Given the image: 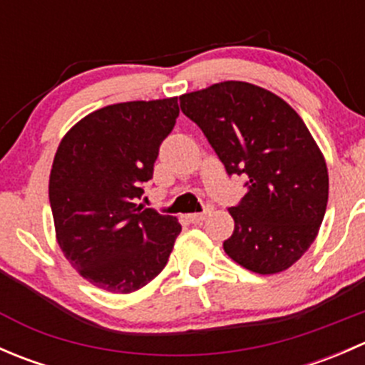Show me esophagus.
I'll return each mask as SVG.
<instances>
[{"mask_svg":"<svg viewBox=\"0 0 365 365\" xmlns=\"http://www.w3.org/2000/svg\"><path fill=\"white\" fill-rule=\"evenodd\" d=\"M206 215H210V210H205V212H201V213H190L189 219H190V222L197 224V222H203V220L206 219Z\"/></svg>","mask_w":365,"mask_h":365,"instance_id":"esophagus-1","label":"esophagus"}]
</instances>
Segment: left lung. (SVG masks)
Returning a JSON list of instances; mask_svg holds the SVG:
<instances>
[{
	"mask_svg": "<svg viewBox=\"0 0 365 365\" xmlns=\"http://www.w3.org/2000/svg\"><path fill=\"white\" fill-rule=\"evenodd\" d=\"M227 175L247 176V192L230 213L224 251L261 275L279 274L311 247L329 201L322 150L288 102L244 81H224L180 97Z\"/></svg>",
	"mask_w": 365,
	"mask_h": 365,
	"instance_id": "1",
	"label": "left lung"
}]
</instances>
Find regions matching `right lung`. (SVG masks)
<instances>
[{
  "label": "right lung",
  "instance_id": "right-lung-1",
  "mask_svg": "<svg viewBox=\"0 0 365 365\" xmlns=\"http://www.w3.org/2000/svg\"><path fill=\"white\" fill-rule=\"evenodd\" d=\"M178 114V97L106 106L77 121L58 146L49 176L56 240L97 288L132 293L168 263L182 226L135 200Z\"/></svg>",
  "mask_w": 365,
  "mask_h": 365
}]
</instances>
